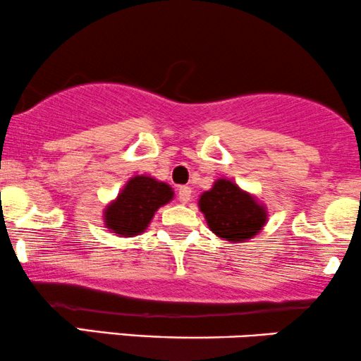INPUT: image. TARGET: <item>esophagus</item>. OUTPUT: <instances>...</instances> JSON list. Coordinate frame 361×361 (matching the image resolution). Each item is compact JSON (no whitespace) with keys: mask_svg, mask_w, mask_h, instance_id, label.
I'll list each match as a JSON object with an SVG mask.
<instances>
[{"mask_svg":"<svg viewBox=\"0 0 361 361\" xmlns=\"http://www.w3.org/2000/svg\"><path fill=\"white\" fill-rule=\"evenodd\" d=\"M190 198H192V188L190 186H180V190H178V200H180V203H188Z\"/></svg>","mask_w":361,"mask_h":361,"instance_id":"1","label":"esophagus"}]
</instances>
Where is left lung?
Returning <instances> with one entry per match:
<instances>
[{
  "instance_id": "1",
  "label": "left lung",
  "mask_w": 361,
  "mask_h": 361,
  "mask_svg": "<svg viewBox=\"0 0 361 361\" xmlns=\"http://www.w3.org/2000/svg\"><path fill=\"white\" fill-rule=\"evenodd\" d=\"M198 208L208 228L232 244L254 238L269 219L267 207L230 178H219L210 190L200 195Z\"/></svg>"
}]
</instances>
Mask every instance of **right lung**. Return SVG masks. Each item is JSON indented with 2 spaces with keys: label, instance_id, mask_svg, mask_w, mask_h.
<instances>
[{
  "label": "right lung",
  "instance_id": "obj_1",
  "mask_svg": "<svg viewBox=\"0 0 361 361\" xmlns=\"http://www.w3.org/2000/svg\"><path fill=\"white\" fill-rule=\"evenodd\" d=\"M173 198L175 192L168 183L149 175H134L102 210L104 225L117 237H136L146 232L156 212Z\"/></svg>",
  "mask_w": 361,
  "mask_h": 361
}]
</instances>
